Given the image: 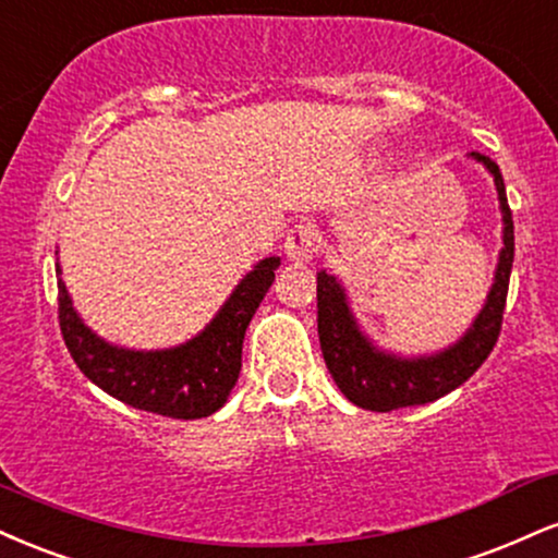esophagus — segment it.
<instances>
[{"instance_id":"34e87169","label":"esophagus","mask_w":558,"mask_h":558,"mask_svg":"<svg viewBox=\"0 0 558 558\" xmlns=\"http://www.w3.org/2000/svg\"><path fill=\"white\" fill-rule=\"evenodd\" d=\"M318 253V234L311 225H298L287 234L284 240V255L292 264H307L316 258Z\"/></svg>"}]
</instances>
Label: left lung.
Segmentation results:
<instances>
[{
    "label": "left lung",
    "mask_w": 558,
    "mask_h": 558,
    "mask_svg": "<svg viewBox=\"0 0 558 558\" xmlns=\"http://www.w3.org/2000/svg\"><path fill=\"white\" fill-rule=\"evenodd\" d=\"M475 161L494 174L496 193L501 203L504 219V247L496 266L494 287H490L486 305L477 313L464 337L447 350L425 357H399L391 352H381L360 331L350 303H347L344 287L337 277L318 271V339L324 352L326 368L337 381L342 395L352 404L373 412H391L399 408H415L428 404L434 399L449 395L457 386L468 381L473 373L486 363L499 339L504 305H507L509 274L514 260V221L504 190V177L499 163L483 154H470Z\"/></svg>",
    "instance_id": "obj_1"
}]
</instances>
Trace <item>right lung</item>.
I'll return each mask as SVG.
<instances>
[{"mask_svg": "<svg viewBox=\"0 0 558 558\" xmlns=\"http://www.w3.org/2000/svg\"><path fill=\"white\" fill-rule=\"evenodd\" d=\"M279 264L277 255L260 260L198 337L169 350L143 352L104 342L75 313L62 279H57L59 329L77 368L107 395L135 410L177 421L208 417L225 408L229 391L238 384L245 329Z\"/></svg>", "mask_w": 558, "mask_h": 558, "instance_id": "right-lung-1", "label": "right lung"}]
</instances>
